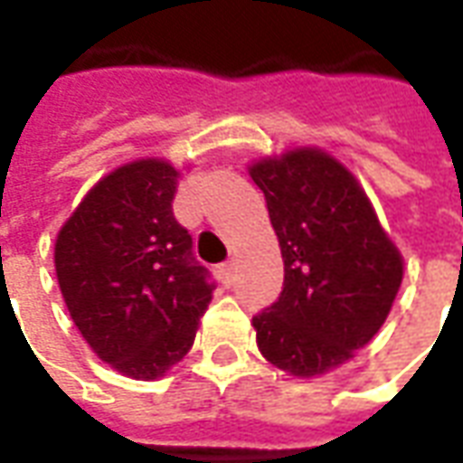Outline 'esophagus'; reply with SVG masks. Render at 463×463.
I'll return each instance as SVG.
<instances>
[{
	"label": "esophagus",
	"instance_id": "obj_1",
	"mask_svg": "<svg viewBox=\"0 0 463 463\" xmlns=\"http://www.w3.org/2000/svg\"><path fill=\"white\" fill-rule=\"evenodd\" d=\"M218 272H221L222 282H232V275H235V262L225 260L218 265Z\"/></svg>",
	"mask_w": 463,
	"mask_h": 463
}]
</instances>
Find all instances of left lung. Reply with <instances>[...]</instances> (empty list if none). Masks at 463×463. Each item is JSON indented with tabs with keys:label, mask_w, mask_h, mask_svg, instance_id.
I'll return each mask as SVG.
<instances>
[{
	"label": "left lung",
	"mask_w": 463,
	"mask_h": 463,
	"mask_svg": "<svg viewBox=\"0 0 463 463\" xmlns=\"http://www.w3.org/2000/svg\"><path fill=\"white\" fill-rule=\"evenodd\" d=\"M285 262L282 292L252 317L262 357L295 377L347 362L387 320L402 255L354 175L315 148L255 163Z\"/></svg>",
	"instance_id": "8db88e82"
}]
</instances>
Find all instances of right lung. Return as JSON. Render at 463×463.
I'll use <instances>...</instances> for the list:
<instances>
[{"mask_svg": "<svg viewBox=\"0 0 463 463\" xmlns=\"http://www.w3.org/2000/svg\"><path fill=\"white\" fill-rule=\"evenodd\" d=\"M178 171L128 163L89 191L59 231L56 278L99 357L133 379L163 377L193 347L215 282L173 215Z\"/></svg>", "mask_w": 463, "mask_h": 463, "instance_id": "obj_1", "label": "right lung"}]
</instances>
